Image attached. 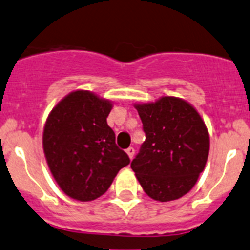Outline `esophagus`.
<instances>
[{"mask_svg": "<svg viewBox=\"0 0 250 250\" xmlns=\"http://www.w3.org/2000/svg\"><path fill=\"white\" fill-rule=\"evenodd\" d=\"M125 152H127L128 157H129V159L132 160V159H133V156H134V152H135V150L133 149V147H128V149L125 150Z\"/></svg>", "mask_w": 250, "mask_h": 250, "instance_id": "esophagus-1", "label": "esophagus"}]
</instances>
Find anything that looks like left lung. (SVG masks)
Masks as SVG:
<instances>
[{"label":"left lung","mask_w":250,"mask_h":250,"mask_svg":"<svg viewBox=\"0 0 250 250\" xmlns=\"http://www.w3.org/2000/svg\"><path fill=\"white\" fill-rule=\"evenodd\" d=\"M134 107L146 139L130 167L151 199H179L195 186L207 165L210 137L204 120L194 106L176 96Z\"/></svg>","instance_id":"left-lung-1"}]
</instances>
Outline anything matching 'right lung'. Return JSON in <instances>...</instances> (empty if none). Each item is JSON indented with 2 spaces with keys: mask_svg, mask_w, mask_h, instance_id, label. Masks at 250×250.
I'll list each match as a JSON object with an SVG mask.
<instances>
[{
  "mask_svg": "<svg viewBox=\"0 0 250 250\" xmlns=\"http://www.w3.org/2000/svg\"><path fill=\"white\" fill-rule=\"evenodd\" d=\"M113 103L89 90H74L51 110L42 133L46 162L61 190L78 202L98 199L129 157L107 125Z\"/></svg>",
  "mask_w": 250,
  "mask_h": 250,
  "instance_id": "add662e5",
  "label": "right lung"
}]
</instances>
